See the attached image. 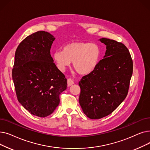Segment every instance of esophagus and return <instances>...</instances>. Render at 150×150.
<instances>
[{"label": "esophagus", "mask_w": 150, "mask_h": 150, "mask_svg": "<svg viewBox=\"0 0 150 150\" xmlns=\"http://www.w3.org/2000/svg\"><path fill=\"white\" fill-rule=\"evenodd\" d=\"M74 84V81L72 79H71V78H68V79H67V86H70Z\"/></svg>", "instance_id": "1"}]
</instances>
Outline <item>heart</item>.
Instances as JSON below:
<instances>
[{
	"mask_svg": "<svg viewBox=\"0 0 150 150\" xmlns=\"http://www.w3.org/2000/svg\"><path fill=\"white\" fill-rule=\"evenodd\" d=\"M101 57V50L97 44L75 42L56 51L53 58L61 70H64L73 62V67L80 74H88L96 68Z\"/></svg>",
	"mask_w": 150,
	"mask_h": 150,
	"instance_id": "obj_1",
	"label": "heart"
}]
</instances>
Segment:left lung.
Instances as JSON below:
<instances>
[{
	"instance_id": "left-lung-1",
	"label": "left lung",
	"mask_w": 150,
	"mask_h": 150,
	"mask_svg": "<svg viewBox=\"0 0 150 150\" xmlns=\"http://www.w3.org/2000/svg\"><path fill=\"white\" fill-rule=\"evenodd\" d=\"M106 45L104 58L96 68L82 77L79 103L86 115L100 119L111 114L128 95L133 62L123 43L101 38Z\"/></svg>"
}]
</instances>
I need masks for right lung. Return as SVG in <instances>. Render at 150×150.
<instances>
[{
    "instance_id": "obj_1",
    "label": "right lung",
    "mask_w": 150,
    "mask_h": 150,
    "mask_svg": "<svg viewBox=\"0 0 150 150\" xmlns=\"http://www.w3.org/2000/svg\"><path fill=\"white\" fill-rule=\"evenodd\" d=\"M54 39L46 31H36L23 39L15 53L12 77L18 100L30 113L40 117L53 112L67 88L65 75L50 55Z\"/></svg>"
}]
</instances>
